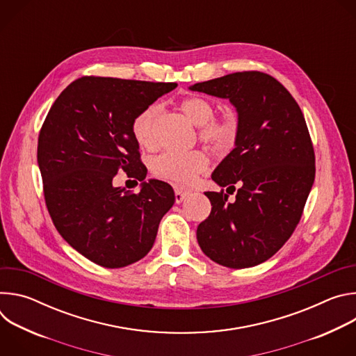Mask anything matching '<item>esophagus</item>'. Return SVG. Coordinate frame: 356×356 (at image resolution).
Wrapping results in <instances>:
<instances>
[{"instance_id": "1", "label": "esophagus", "mask_w": 356, "mask_h": 356, "mask_svg": "<svg viewBox=\"0 0 356 356\" xmlns=\"http://www.w3.org/2000/svg\"><path fill=\"white\" fill-rule=\"evenodd\" d=\"M187 191H184V190H181V188H175V200H176V202L177 204H180V202L187 197Z\"/></svg>"}]
</instances>
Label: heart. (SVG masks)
<instances>
[{
    "label": "heart",
    "mask_w": 356,
    "mask_h": 356,
    "mask_svg": "<svg viewBox=\"0 0 356 356\" xmlns=\"http://www.w3.org/2000/svg\"><path fill=\"white\" fill-rule=\"evenodd\" d=\"M181 111L187 118L200 127L198 136L210 147L225 152L235 143L238 128L231 120L214 118L216 107L210 99L193 95L186 98ZM162 107L158 103L149 104L142 108L132 121V135L138 145L143 149L155 147L158 140V124ZM209 166V158L204 152H163L150 162V172L155 177L173 183L176 186H188L195 177Z\"/></svg>",
    "instance_id": "obj_1"
}]
</instances>
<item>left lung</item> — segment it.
Listing matches in <instances>:
<instances>
[{"label": "left lung", "instance_id": "obj_1", "mask_svg": "<svg viewBox=\"0 0 356 356\" xmlns=\"http://www.w3.org/2000/svg\"><path fill=\"white\" fill-rule=\"evenodd\" d=\"M190 90L228 98L238 113L235 147L211 175L228 194L236 190L235 201L224 190L204 193L213 209L197 227L198 245L218 265L257 266L291 236L313 187L306 120L284 86L262 72H236Z\"/></svg>", "mask_w": 356, "mask_h": 356}]
</instances>
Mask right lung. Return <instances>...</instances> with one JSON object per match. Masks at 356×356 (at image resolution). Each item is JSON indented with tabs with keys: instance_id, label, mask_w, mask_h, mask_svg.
I'll list each match as a JSON object with an SVG mask.
<instances>
[{
	"instance_id": "right-lung-1",
	"label": "right lung",
	"mask_w": 356,
	"mask_h": 356,
	"mask_svg": "<svg viewBox=\"0 0 356 356\" xmlns=\"http://www.w3.org/2000/svg\"><path fill=\"white\" fill-rule=\"evenodd\" d=\"M176 87L84 76L60 92L40 128L38 165L50 218L72 248L99 266L117 269L142 259L175 204L170 184L143 181L147 170L132 121ZM120 171L143 181L139 193L113 186Z\"/></svg>"
}]
</instances>
